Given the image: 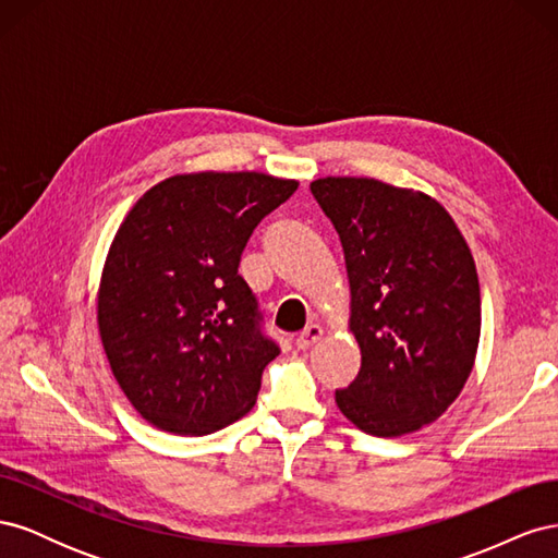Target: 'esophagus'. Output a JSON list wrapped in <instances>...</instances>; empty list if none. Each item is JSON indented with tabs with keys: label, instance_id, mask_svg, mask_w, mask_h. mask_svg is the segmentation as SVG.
I'll return each mask as SVG.
<instances>
[{
	"label": "esophagus",
	"instance_id": "1",
	"mask_svg": "<svg viewBox=\"0 0 558 558\" xmlns=\"http://www.w3.org/2000/svg\"><path fill=\"white\" fill-rule=\"evenodd\" d=\"M320 337H324V328L316 326V324H312V326H307L305 330L300 332V337L295 340V344H298V349L305 351V349L314 347V344L320 340Z\"/></svg>",
	"mask_w": 558,
	"mask_h": 558
}]
</instances>
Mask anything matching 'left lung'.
Returning <instances> with one entry per match:
<instances>
[{"label": "left lung", "mask_w": 558, "mask_h": 558, "mask_svg": "<svg viewBox=\"0 0 558 558\" xmlns=\"http://www.w3.org/2000/svg\"><path fill=\"white\" fill-rule=\"evenodd\" d=\"M312 195L340 234L349 330L361 369L335 402L367 435H408L440 418L472 373L482 330L475 260L430 195L367 177H324Z\"/></svg>", "instance_id": "8db88e82"}]
</instances>
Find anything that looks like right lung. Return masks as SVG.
<instances>
[{
  "label": "right lung",
  "instance_id": "obj_1",
  "mask_svg": "<svg viewBox=\"0 0 558 558\" xmlns=\"http://www.w3.org/2000/svg\"><path fill=\"white\" fill-rule=\"evenodd\" d=\"M295 191L263 172L177 174L128 211L99 281L97 328L150 426L209 435L256 404L279 347L260 332L238 267L251 232Z\"/></svg>",
  "mask_w": 558,
  "mask_h": 558
}]
</instances>
